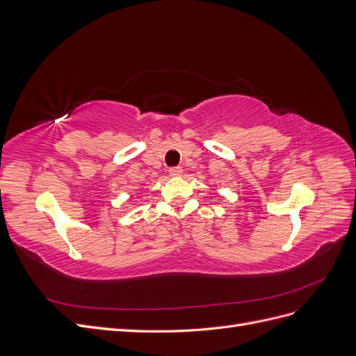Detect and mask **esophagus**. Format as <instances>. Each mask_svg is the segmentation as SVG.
I'll use <instances>...</instances> for the list:
<instances>
[{
  "mask_svg": "<svg viewBox=\"0 0 356 356\" xmlns=\"http://www.w3.org/2000/svg\"><path fill=\"white\" fill-rule=\"evenodd\" d=\"M169 174H170V177H179L182 174V168H179V166L170 168L169 169Z\"/></svg>",
  "mask_w": 356,
  "mask_h": 356,
  "instance_id": "esophagus-1",
  "label": "esophagus"
}]
</instances>
